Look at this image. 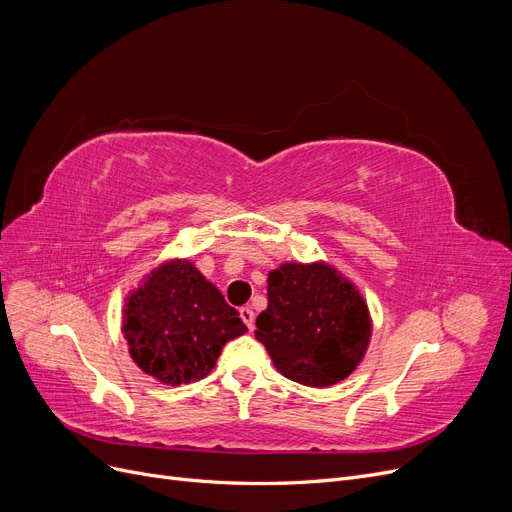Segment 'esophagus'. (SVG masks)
I'll use <instances>...</instances> for the list:
<instances>
[{
	"mask_svg": "<svg viewBox=\"0 0 512 512\" xmlns=\"http://www.w3.org/2000/svg\"><path fill=\"white\" fill-rule=\"evenodd\" d=\"M239 316H241V321L246 323V327L252 331V329H254V310L246 306V308L239 310Z\"/></svg>",
	"mask_w": 512,
	"mask_h": 512,
	"instance_id": "1",
	"label": "esophagus"
}]
</instances>
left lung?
<instances>
[{"label": "left lung", "mask_w": 512, "mask_h": 512, "mask_svg": "<svg viewBox=\"0 0 512 512\" xmlns=\"http://www.w3.org/2000/svg\"><path fill=\"white\" fill-rule=\"evenodd\" d=\"M256 339L275 369L308 387L350 377L369 350L373 319L356 285L325 260L283 262L269 273Z\"/></svg>", "instance_id": "8db88e82"}]
</instances>
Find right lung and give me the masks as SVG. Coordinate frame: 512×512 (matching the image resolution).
<instances>
[{
    "label": "right lung",
    "mask_w": 512,
    "mask_h": 512,
    "mask_svg": "<svg viewBox=\"0 0 512 512\" xmlns=\"http://www.w3.org/2000/svg\"><path fill=\"white\" fill-rule=\"evenodd\" d=\"M248 331L239 312L187 258L143 275L123 308V335L137 367L164 385L204 379L231 339Z\"/></svg>",
    "instance_id": "obj_1"
}]
</instances>
